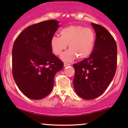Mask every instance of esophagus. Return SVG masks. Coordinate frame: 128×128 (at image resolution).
<instances>
[{
    "instance_id": "34e87169",
    "label": "esophagus",
    "mask_w": 128,
    "mask_h": 128,
    "mask_svg": "<svg viewBox=\"0 0 128 128\" xmlns=\"http://www.w3.org/2000/svg\"><path fill=\"white\" fill-rule=\"evenodd\" d=\"M70 65H71V64H68V63H64V66L65 67V68H66V67L70 66Z\"/></svg>"
}]
</instances>
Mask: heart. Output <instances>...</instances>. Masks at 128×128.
<instances>
[{"label":"heart","instance_id":"obj_1","mask_svg":"<svg viewBox=\"0 0 128 128\" xmlns=\"http://www.w3.org/2000/svg\"><path fill=\"white\" fill-rule=\"evenodd\" d=\"M60 36H53L50 40L52 51L59 56L69 44V50L61 56L64 61H73L77 57L84 59L90 56L95 43V33L92 29L81 25H69L60 31Z\"/></svg>","mask_w":128,"mask_h":128}]
</instances>
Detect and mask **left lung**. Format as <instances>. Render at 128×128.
Here are the masks:
<instances>
[{
  "instance_id": "left-lung-1",
  "label": "left lung",
  "mask_w": 128,
  "mask_h": 128,
  "mask_svg": "<svg viewBox=\"0 0 128 128\" xmlns=\"http://www.w3.org/2000/svg\"><path fill=\"white\" fill-rule=\"evenodd\" d=\"M96 33L90 56L74 64L73 84L76 94L85 100H92L104 92L116 69L117 46L112 34L104 26L92 23Z\"/></svg>"
}]
</instances>
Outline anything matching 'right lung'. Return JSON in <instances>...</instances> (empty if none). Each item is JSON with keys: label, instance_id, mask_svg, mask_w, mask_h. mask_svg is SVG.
I'll list each match as a JSON object with an SVG mask.
<instances>
[{"label": "right lung", "instance_id": "add662e5", "mask_svg": "<svg viewBox=\"0 0 128 128\" xmlns=\"http://www.w3.org/2000/svg\"><path fill=\"white\" fill-rule=\"evenodd\" d=\"M55 20L32 24L16 38L12 49V73L20 91L40 100L51 93L57 72L64 64L53 54L50 40L60 26Z\"/></svg>", "mask_w": 128, "mask_h": 128}]
</instances>
